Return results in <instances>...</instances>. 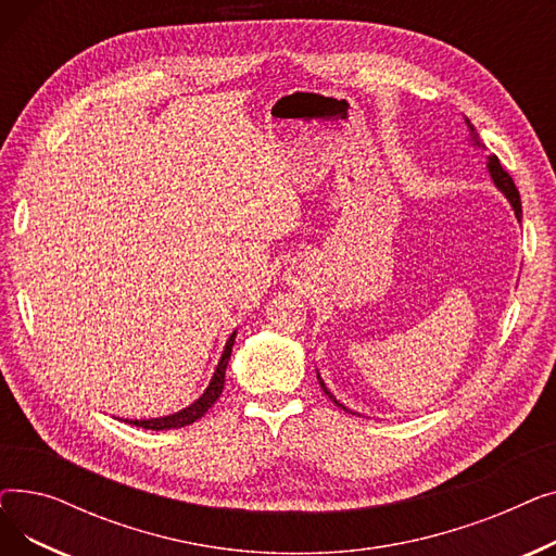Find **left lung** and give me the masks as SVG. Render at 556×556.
I'll return each mask as SVG.
<instances>
[{"mask_svg":"<svg viewBox=\"0 0 556 556\" xmlns=\"http://www.w3.org/2000/svg\"><path fill=\"white\" fill-rule=\"evenodd\" d=\"M466 122V126H469V137H471V143L473 146H478V149H480V146H482V139H480V135H478V130L473 128V124L469 122V119H464ZM489 162H486V168H489V173H491V180H493V185L495 187H498L503 193H505V198L509 200V204H511V207H514V214H516V218L520 220L522 218V210H520V195H518V189H516V185H514V180H511V175L501 166V160L498 157H495V155H489L486 157ZM317 381H319V388H323L325 390V394L338 405V407H342V410H346V413H352V410H349V407H344L329 390H327V386H325V381H323V378H319V374H317ZM354 415V413H352Z\"/></svg>","mask_w":556,"mask_h":556,"instance_id":"left-lung-1","label":"left lung"}]
</instances>
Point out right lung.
<instances>
[{"label":"right lung","mask_w":556,"mask_h":556,"mask_svg":"<svg viewBox=\"0 0 556 556\" xmlns=\"http://www.w3.org/2000/svg\"><path fill=\"white\" fill-rule=\"evenodd\" d=\"M233 338H237V331H233L223 349V356L218 361V367L212 376V381L207 386V390L202 392V396L198 401H193L189 407H185V410L175 413V415H168V417H157V419H126L128 424L132 426H139V428H146V430H168V428H182V426H189L193 424L195 419H200L204 413L210 410V407L216 403V399L223 394V386H225V369H227V363H229V356H231V346H233Z\"/></svg>","instance_id":"1"}]
</instances>
